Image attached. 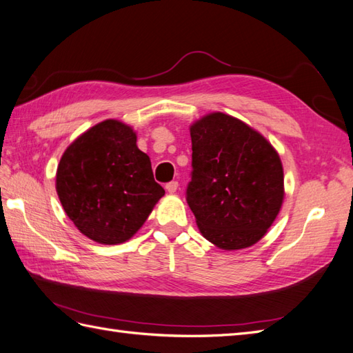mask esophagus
<instances>
[{"label":"esophagus","instance_id":"esophagus-1","mask_svg":"<svg viewBox=\"0 0 353 353\" xmlns=\"http://www.w3.org/2000/svg\"><path fill=\"white\" fill-rule=\"evenodd\" d=\"M177 188H179V182H176V180H173V182H168L165 185V189L170 194H174L177 191Z\"/></svg>","mask_w":353,"mask_h":353}]
</instances>
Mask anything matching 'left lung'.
<instances>
[{"label": "left lung", "mask_w": 353, "mask_h": 353, "mask_svg": "<svg viewBox=\"0 0 353 353\" xmlns=\"http://www.w3.org/2000/svg\"><path fill=\"white\" fill-rule=\"evenodd\" d=\"M192 173L186 201L204 239L225 250L265 236L283 203V167L254 128L225 113L191 126Z\"/></svg>", "instance_id": "obj_1"}]
</instances>
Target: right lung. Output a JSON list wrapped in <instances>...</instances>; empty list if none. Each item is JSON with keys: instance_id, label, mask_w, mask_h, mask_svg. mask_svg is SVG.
<instances>
[{"instance_id": "1", "label": "right lung", "mask_w": 353, "mask_h": 353, "mask_svg": "<svg viewBox=\"0 0 353 353\" xmlns=\"http://www.w3.org/2000/svg\"><path fill=\"white\" fill-rule=\"evenodd\" d=\"M57 192L77 230L101 245L130 240L165 194L134 130L114 119L97 123L67 148Z\"/></svg>"}]
</instances>
